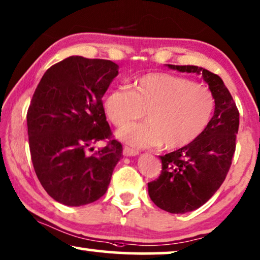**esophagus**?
<instances>
[{"instance_id": "esophagus-1", "label": "esophagus", "mask_w": 260, "mask_h": 260, "mask_svg": "<svg viewBox=\"0 0 260 260\" xmlns=\"http://www.w3.org/2000/svg\"><path fill=\"white\" fill-rule=\"evenodd\" d=\"M138 151L137 150H135V149H131V148H129V146H124L123 148V155L124 156H137L138 155Z\"/></svg>"}]
</instances>
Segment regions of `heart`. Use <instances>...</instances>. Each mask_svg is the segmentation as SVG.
Here are the masks:
<instances>
[{
	"instance_id": "obj_1",
	"label": "heart",
	"mask_w": 260,
	"mask_h": 260,
	"mask_svg": "<svg viewBox=\"0 0 260 260\" xmlns=\"http://www.w3.org/2000/svg\"><path fill=\"white\" fill-rule=\"evenodd\" d=\"M216 101L211 90L186 77L151 73L139 77L134 90L116 88L105 96L104 110L117 127L144 117L148 123L127 126L118 133L136 148L168 150L191 144L211 122Z\"/></svg>"
}]
</instances>
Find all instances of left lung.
I'll list each match as a JSON object with an SVG mask.
<instances>
[{
	"label": "left lung",
	"instance_id": "8db88e82",
	"mask_svg": "<svg viewBox=\"0 0 260 260\" xmlns=\"http://www.w3.org/2000/svg\"><path fill=\"white\" fill-rule=\"evenodd\" d=\"M168 67L180 73L201 74L216 101L213 117L204 133L191 144L159 156L160 175L148 183L150 198L158 208L185 213L205 204L225 180L236 151L239 111L218 75L196 66Z\"/></svg>",
	"mask_w": 260,
	"mask_h": 260
}]
</instances>
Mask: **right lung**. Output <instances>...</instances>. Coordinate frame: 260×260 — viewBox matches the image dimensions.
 Masks as SVG:
<instances>
[{
	"label": "right lung",
	"instance_id": "1",
	"mask_svg": "<svg viewBox=\"0 0 260 260\" xmlns=\"http://www.w3.org/2000/svg\"><path fill=\"white\" fill-rule=\"evenodd\" d=\"M117 75L118 66L108 59L70 56L49 68L34 92L27 114L31 161L44 190L61 204L100 199L122 158L102 102ZM100 140L107 145L89 155Z\"/></svg>",
	"mask_w": 260,
	"mask_h": 260
}]
</instances>
